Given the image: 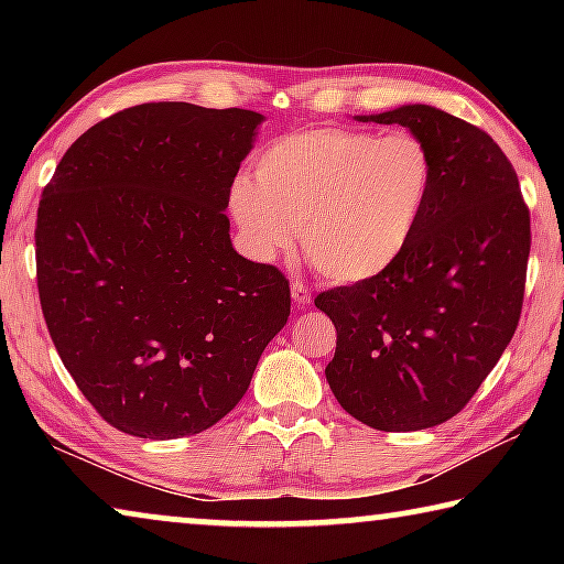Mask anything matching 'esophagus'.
<instances>
[{
    "label": "esophagus",
    "instance_id": "34e87169",
    "mask_svg": "<svg viewBox=\"0 0 564 564\" xmlns=\"http://www.w3.org/2000/svg\"><path fill=\"white\" fill-rule=\"evenodd\" d=\"M291 299H293L295 305H299V308H305V305H311V291L305 289L303 283L295 281V283L291 285Z\"/></svg>",
    "mask_w": 564,
    "mask_h": 564
}]
</instances>
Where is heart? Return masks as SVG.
<instances>
[{
    "instance_id": "b5f03b06",
    "label": "heart",
    "mask_w": 564,
    "mask_h": 564,
    "mask_svg": "<svg viewBox=\"0 0 564 564\" xmlns=\"http://www.w3.org/2000/svg\"><path fill=\"white\" fill-rule=\"evenodd\" d=\"M431 188V151L413 133L321 127L271 141L256 181H234L228 214L253 259L289 251L301 228L326 279L360 283L403 259Z\"/></svg>"
}]
</instances>
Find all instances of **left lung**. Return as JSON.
Returning <instances> with one entry per match:
<instances>
[{
    "label": "left lung",
    "instance_id": "1",
    "mask_svg": "<svg viewBox=\"0 0 564 564\" xmlns=\"http://www.w3.org/2000/svg\"><path fill=\"white\" fill-rule=\"evenodd\" d=\"M356 119L400 123L423 141L433 188L393 269L316 299L338 333L326 380L360 423L425 431L460 413L512 340L530 212L508 156L473 123L427 104Z\"/></svg>",
    "mask_w": 564,
    "mask_h": 564
}]
</instances>
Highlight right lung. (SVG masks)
<instances>
[{
    "instance_id": "add662e5",
    "label": "right lung",
    "mask_w": 564,
    "mask_h": 564,
    "mask_svg": "<svg viewBox=\"0 0 564 564\" xmlns=\"http://www.w3.org/2000/svg\"><path fill=\"white\" fill-rule=\"evenodd\" d=\"M263 113L139 104L82 133L36 212V285L56 352L121 433L174 441L231 413L291 313L224 214Z\"/></svg>"
}]
</instances>
